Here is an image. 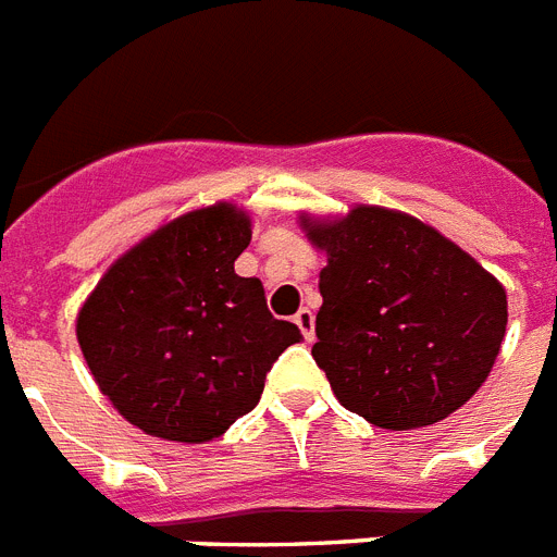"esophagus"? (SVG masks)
<instances>
[{"label":"esophagus","mask_w":557,"mask_h":557,"mask_svg":"<svg viewBox=\"0 0 557 557\" xmlns=\"http://www.w3.org/2000/svg\"><path fill=\"white\" fill-rule=\"evenodd\" d=\"M294 322H297V329H300L302 336L311 343V339H314V314H311L308 308H300V311L294 314Z\"/></svg>","instance_id":"obj_1"}]
</instances>
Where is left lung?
Segmentation results:
<instances>
[{
	"label": "left lung",
	"mask_w": 557,
	"mask_h": 557,
	"mask_svg": "<svg viewBox=\"0 0 557 557\" xmlns=\"http://www.w3.org/2000/svg\"><path fill=\"white\" fill-rule=\"evenodd\" d=\"M329 255L311 357L350 413L413 430L459 410L493 371L507 292L428 223L382 207L302 218Z\"/></svg>",
	"instance_id": "left-lung-1"
}]
</instances>
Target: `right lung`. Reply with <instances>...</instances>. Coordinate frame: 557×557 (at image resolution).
I'll use <instances>...</instances> for the list:
<instances>
[{"label": "right lung", "instance_id": "obj_1", "mask_svg": "<svg viewBox=\"0 0 557 557\" xmlns=\"http://www.w3.org/2000/svg\"><path fill=\"white\" fill-rule=\"evenodd\" d=\"M251 221L232 203L186 212L121 255L76 317L92 380L129 424L186 445L223 436L300 343L263 283L235 274Z\"/></svg>", "mask_w": 557, "mask_h": 557}]
</instances>
